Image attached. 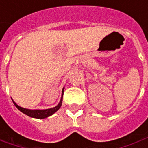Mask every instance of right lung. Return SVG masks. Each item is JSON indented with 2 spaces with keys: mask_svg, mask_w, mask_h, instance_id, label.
Masks as SVG:
<instances>
[{
  "mask_svg": "<svg viewBox=\"0 0 148 148\" xmlns=\"http://www.w3.org/2000/svg\"><path fill=\"white\" fill-rule=\"evenodd\" d=\"M63 91H64V88L62 89V97L60 101L58 103V106H56L54 108H51V109H35V110H32V109H24V108H22L21 106H19L18 105H16V103L13 101V104L15 105V106L21 112H22L24 114L27 115L28 116H31V117L33 118H38V119H44V118H47L51 116L55 113V112H57L58 109H60V107L62 106V96H63Z\"/></svg>",
  "mask_w": 148,
  "mask_h": 148,
  "instance_id": "1",
  "label": "right lung"
}]
</instances>
